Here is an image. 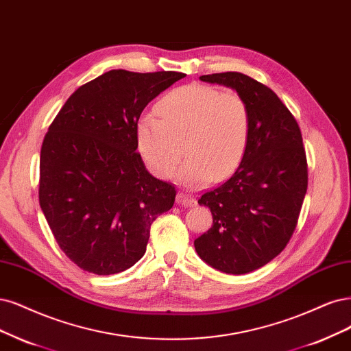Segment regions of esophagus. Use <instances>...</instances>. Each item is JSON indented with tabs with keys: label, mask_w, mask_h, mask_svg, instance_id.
Listing matches in <instances>:
<instances>
[{
	"label": "esophagus",
	"mask_w": 351,
	"mask_h": 351,
	"mask_svg": "<svg viewBox=\"0 0 351 351\" xmlns=\"http://www.w3.org/2000/svg\"><path fill=\"white\" fill-rule=\"evenodd\" d=\"M177 203L181 204V206H187V208H193L196 206L197 204V200L193 197L191 195H189V193H184V191H180L177 195Z\"/></svg>",
	"instance_id": "obj_1"
}]
</instances>
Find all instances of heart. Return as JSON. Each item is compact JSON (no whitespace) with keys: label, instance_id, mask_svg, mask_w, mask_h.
Returning a JSON list of instances; mask_svg holds the SVG:
<instances>
[{"label":"heart","instance_id":"heart-1","mask_svg":"<svg viewBox=\"0 0 351 351\" xmlns=\"http://www.w3.org/2000/svg\"><path fill=\"white\" fill-rule=\"evenodd\" d=\"M250 136L247 101L204 84L171 90L156 110L143 113L136 123L138 149L160 177H171L186 151L189 158L180 180L189 187L234 174L247 154Z\"/></svg>","mask_w":351,"mask_h":351}]
</instances>
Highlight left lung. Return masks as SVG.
<instances>
[{
  "instance_id": "obj_1",
  "label": "left lung",
  "mask_w": 351,
  "mask_h": 351,
  "mask_svg": "<svg viewBox=\"0 0 351 351\" xmlns=\"http://www.w3.org/2000/svg\"><path fill=\"white\" fill-rule=\"evenodd\" d=\"M231 87L251 112V136L232 177L203 193L199 204L213 225L195 241L199 257L228 274L263 267L291 241L308 189V162L299 125L267 86L241 72L202 75Z\"/></svg>"
}]
</instances>
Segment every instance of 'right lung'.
Wrapping results in <instances>:
<instances>
[{"label": "right lung", "instance_id": "1", "mask_svg": "<svg viewBox=\"0 0 351 351\" xmlns=\"http://www.w3.org/2000/svg\"><path fill=\"white\" fill-rule=\"evenodd\" d=\"M184 77L112 69L72 93L47 129L39 203L59 248L84 271L132 267L147 251L152 222L173 208L174 184L152 177L136 152V123Z\"/></svg>", "mask_w": 351, "mask_h": 351}]
</instances>
